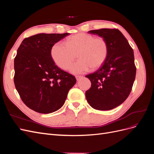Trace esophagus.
Segmentation results:
<instances>
[{
    "mask_svg": "<svg viewBox=\"0 0 154 154\" xmlns=\"http://www.w3.org/2000/svg\"><path fill=\"white\" fill-rule=\"evenodd\" d=\"M83 78V76H76V80H80L81 78Z\"/></svg>",
    "mask_w": 154,
    "mask_h": 154,
    "instance_id": "obj_1",
    "label": "esophagus"
}]
</instances>
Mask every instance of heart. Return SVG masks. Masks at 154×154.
<instances>
[{
    "label": "heart",
    "instance_id": "1",
    "mask_svg": "<svg viewBox=\"0 0 154 154\" xmlns=\"http://www.w3.org/2000/svg\"><path fill=\"white\" fill-rule=\"evenodd\" d=\"M109 52L106 41L102 37L87 33H78L70 36L66 44L55 43L51 49V57L57 66L64 70L69 69L76 54L79 58L71 67L73 74H81L91 68L96 69L103 64Z\"/></svg>",
    "mask_w": 154,
    "mask_h": 154
}]
</instances>
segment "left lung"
I'll use <instances>...</instances> for the list:
<instances>
[{
	"instance_id": "obj_1",
	"label": "left lung",
	"mask_w": 154,
	"mask_h": 154,
	"mask_svg": "<svg viewBox=\"0 0 154 154\" xmlns=\"http://www.w3.org/2000/svg\"><path fill=\"white\" fill-rule=\"evenodd\" d=\"M88 32L105 38L109 52L102 66L85 76L91 82V87L85 92L86 99L93 109L109 110L123 103L132 91L136 73L134 51L117 29L105 28Z\"/></svg>"
}]
</instances>
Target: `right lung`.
Instances as JSON below:
<instances>
[{"mask_svg": "<svg viewBox=\"0 0 154 154\" xmlns=\"http://www.w3.org/2000/svg\"><path fill=\"white\" fill-rule=\"evenodd\" d=\"M69 33H39L22 42L14 60V83L22 101L41 114L52 113L63 105L75 77L60 69L51 49Z\"/></svg>", "mask_w": 154, "mask_h": 154, "instance_id": "add662e5", "label": "right lung"}]
</instances>
